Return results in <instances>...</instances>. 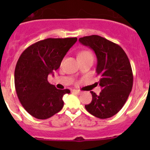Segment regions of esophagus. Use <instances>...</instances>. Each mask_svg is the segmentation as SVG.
Listing matches in <instances>:
<instances>
[{"label": "esophagus", "instance_id": "obj_1", "mask_svg": "<svg viewBox=\"0 0 150 150\" xmlns=\"http://www.w3.org/2000/svg\"><path fill=\"white\" fill-rule=\"evenodd\" d=\"M72 91L73 92V93H76V94H78V95L81 94V93H82V92H81V91H79V90H75V89H73V90H72Z\"/></svg>", "mask_w": 150, "mask_h": 150}]
</instances>
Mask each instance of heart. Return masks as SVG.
<instances>
[{"label":"heart","instance_id":"heart-1","mask_svg":"<svg viewBox=\"0 0 150 150\" xmlns=\"http://www.w3.org/2000/svg\"><path fill=\"white\" fill-rule=\"evenodd\" d=\"M88 57H92L93 58V54L90 51H87V50H85V51H82L78 55V58L80 59H83V58H88Z\"/></svg>","mask_w":150,"mask_h":150}]
</instances>
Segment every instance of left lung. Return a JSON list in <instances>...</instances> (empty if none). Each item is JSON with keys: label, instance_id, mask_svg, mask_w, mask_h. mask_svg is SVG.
Segmentation results:
<instances>
[{"label": "left lung", "instance_id": "left-lung-1", "mask_svg": "<svg viewBox=\"0 0 150 150\" xmlns=\"http://www.w3.org/2000/svg\"><path fill=\"white\" fill-rule=\"evenodd\" d=\"M79 41L96 54V71L100 77L98 83L102 88L99 95L91 91L92 101L85 107L100 119L112 117L121 110L132 90L134 77L129 59L119 45L101 36H86Z\"/></svg>", "mask_w": 150, "mask_h": 150}]
</instances>
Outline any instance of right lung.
Segmentation results:
<instances>
[{"label": "right lung", "instance_id": "1", "mask_svg": "<svg viewBox=\"0 0 150 150\" xmlns=\"http://www.w3.org/2000/svg\"><path fill=\"white\" fill-rule=\"evenodd\" d=\"M77 38H47L27 48L18 59L14 71L16 94L29 114L44 120L59 112L62 97L69 89L60 90L48 81V75L60 67Z\"/></svg>", "mask_w": 150, "mask_h": 150}]
</instances>
